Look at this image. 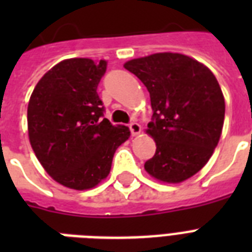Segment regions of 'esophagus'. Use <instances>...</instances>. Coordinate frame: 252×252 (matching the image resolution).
<instances>
[{
  "mask_svg": "<svg viewBox=\"0 0 252 252\" xmlns=\"http://www.w3.org/2000/svg\"><path fill=\"white\" fill-rule=\"evenodd\" d=\"M129 129H130V133H132V136H137V134L141 132V126H140L138 123L132 122L129 124Z\"/></svg>",
  "mask_w": 252,
  "mask_h": 252,
  "instance_id": "esophagus-1",
  "label": "esophagus"
}]
</instances>
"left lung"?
Returning a JSON list of instances; mask_svg holds the SVG:
<instances>
[{
  "instance_id": "8db88e82",
  "label": "left lung",
  "mask_w": 252,
  "mask_h": 252,
  "mask_svg": "<svg viewBox=\"0 0 252 252\" xmlns=\"http://www.w3.org/2000/svg\"><path fill=\"white\" fill-rule=\"evenodd\" d=\"M124 68L138 77L150 94L153 116L148 130L156 141L145 170L166 183H180L205 166L219 144L225 99L215 74L180 53L134 59Z\"/></svg>"
}]
</instances>
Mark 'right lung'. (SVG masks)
<instances>
[{"instance_id":"add662e5","label":"right lung","mask_w":252,"mask_h":252,"mask_svg":"<svg viewBox=\"0 0 252 252\" xmlns=\"http://www.w3.org/2000/svg\"><path fill=\"white\" fill-rule=\"evenodd\" d=\"M107 63L69 59L55 65L33 89L27 108L29 137L44 170L65 187L89 189L110 174L129 129L104 118L96 89Z\"/></svg>"}]
</instances>
